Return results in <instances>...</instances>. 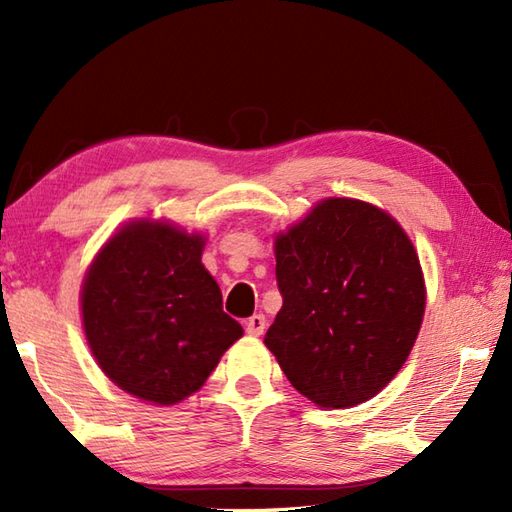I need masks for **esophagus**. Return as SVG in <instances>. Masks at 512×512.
<instances>
[{
	"label": "esophagus",
	"instance_id": "obj_1",
	"mask_svg": "<svg viewBox=\"0 0 512 512\" xmlns=\"http://www.w3.org/2000/svg\"><path fill=\"white\" fill-rule=\"evenodd\" d=\"M244 328H246V334H250V336L264 334V330H266V317H264V314H253V317H250L244 323Z\"/></svg>",
	"mask_w": 512,
	"mask_h": 512
}]
</instances>
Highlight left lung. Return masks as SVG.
<instances>
[{
  "instance_id": "left-lung-1",
  "label": "left lung",
  "mask_w": 512,
  "mask_h": 512,
  "mask_svg": "<svg viewBox=\"0 0 512 512\" xmlns=\"http://www.w3.org/2000/svg\"><path fill=\"white\" fill-rule=\"evenodd\" d=\"M284 306L266 347L299 394L325 409L374 398L416 343L420 259L378 206L328 198L275 239Z\"/></svg>"
}]
</instances>
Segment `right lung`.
I'll return each mask as SVG.
<instances>
[{"instance_id":"right-lung-1","label":"right lung","mask_w":512,"mask_h":512,"mask_svg":"<svg viewBox=\"0 0 512 512\" xmlns=\"http://www.w3.org/2000/svg\"><path fill=\"white\" fill-rule=\"evenodd\" d=\"M204 237L167 222L123 226L81 290L85 339L105 376L154 405L198 391L244 334L202 266Z\"/></svg>"}]
</instances>
